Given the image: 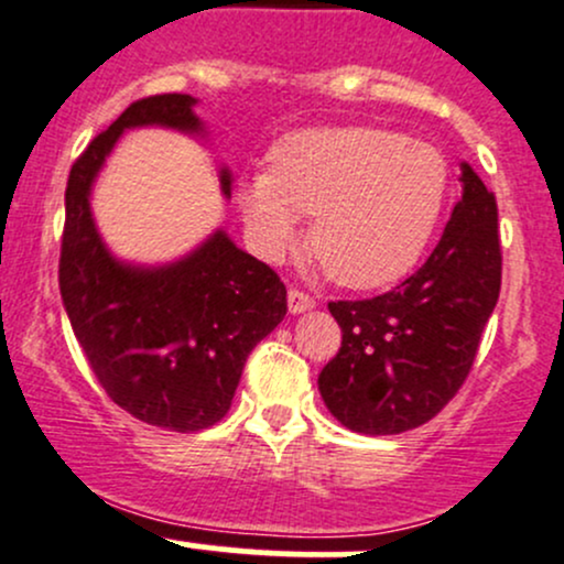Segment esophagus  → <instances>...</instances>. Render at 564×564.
<instances>
[{"instance_id":"esophagus-1","label":"esophagus","mask_w":564,"mask_h":564,"mask_svg":"<svg viewBox=\"0 0 564 564\" xmlns=\"http://www.w3.org/2000/svg\"><path fill=\"white\" fill-rule=\"evenodd\" d=\"M314 304H317V301H314L308 293H304V290L290 288V293H288V308H290V312H293V314L308 312V308H314Z\"/></svg>"}]
</instances>
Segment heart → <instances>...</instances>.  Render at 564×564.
<instances>
[{
    "label": "heart",
    "mask_w": 564,
    "mask_h": 564,
    "mask_svg": "<svg viewBox=\"0 0 564 564\" xmlns=\"http://www.w3.org/2000/svg\"><path fill=\"white\" fill-rule=\"evenodd\" d=\"M438 148L377 126L304 129L271 150V172L250 174L239 207L252 245L280 260L314 215V258L344 288L401 280L422 258L449 198Z\"/></svg>",
    "instance_id": "obj_1"
}]
</instances>
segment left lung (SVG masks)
Wrapping results in <instances>:
<instances>
[{"label": "left lung", "mask_w": 564, "mask_h": 564, "mask_svg": "<svg viewBox=\"0 0 564 564\" xmlns=\"http://www.w3.org/2000/svg\"><path fill=\"white\" fill-rule=\"evenodd\" d=\"M463 198L420 271L390 293L330 301L341 347L319 395L344 427L398 435L433 420L474 366L500 295L498 202L468 163Z\"/></svg>", "instance_id": "1"}]
</instances>
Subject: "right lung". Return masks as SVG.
<instances>
[{
	"label": "right lung",
	"mask_w": 564,
	"mask_h": 564,
	"mask_svg": "<svg viewBox=\"0 0 564 564\" xmlns=\"http://www.w3.org/2000/svg\"><path fill=\"white\" fill-rule=\"evenodd\" d=\"M187 94L129 105L72 163L58 288L72 330L107 395L137 420L193 433L228 414L247 355L288 312L271 265L215 231L177 263L142 269L112 258L90 215V185L126 129L166 126L198 134ZM231 196V174L220 172Z\"/></svg>",
	"instance_id": "right-lung-1"
}]
</instances>
